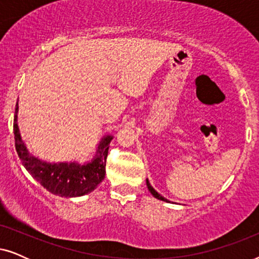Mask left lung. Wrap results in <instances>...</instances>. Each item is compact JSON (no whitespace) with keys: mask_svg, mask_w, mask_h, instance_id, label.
<instances>
[{"mask_svg":"<svg viewBox=\"0 0 259 259\" xmlns=\"http://www.w3.org/2000/svg\"><path fill=\"white\" fill-rule=\"evenodd\" d=\"M146 185H147V189H148V191H150V192L152 193V196L155 197V198H157V199H159V200H162V201H168L167 199H165L164 197H161L160 194H159V193L157 192V191H155V190L153 189V187L151 186V184H150V182H148V179H146Z\"/></svg>","mask_w":259,"mask_h":259,"instance_id":"left-lung-1","label":"left lung"}]
</instances>
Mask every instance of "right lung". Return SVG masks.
<instances>
[{
  "label": "right lung",
  "instance_id": "1",
  "mask_svg": "<svg viewBox=\"0 0 259 259\" xmlns=\"http://www.w3.org/2000/svg\"><path fill=\"white\" fill-rule=\"evenodd\" d=\"M19 104H16L14 116V138L15 147L22 165L34 179H36L46 190L60 197L73 198L91 193L105 178L106 159H107L112 136H106L98 145L97 152L91 161L80 164L70 162H47L29 153L26 144L21 138L17 125Z\"/></svg>",
  "mask_w": 259,
  "mask_h": 259
}]
</instances>
